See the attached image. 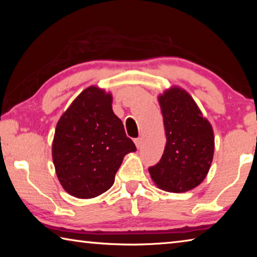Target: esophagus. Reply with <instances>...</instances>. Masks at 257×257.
<instances>
[{
    "mask_svg": "<svg viewBox=\"0 0 257 257\" xmlns=\"http://www.w3.org/2000/svg\"><path fill=\"white\" fill-rule=\"evenodd\" d=\"M135 144H136V147L139 150L142 147V138H136L135 139Z\"/></svg>",
    "mask_w": 257,
    "mask_h": 257,
    "instance_id": "obj_1",
    "label": "esophagus"
}]
</instances>
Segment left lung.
<instances>
[{
    "mask_svg": "<svg viewBox=\"0 0 257 257\" xmlns=\"http://www.w3.org/2000/svg\"><path fill=\"white\" fill-rule=\"evenodd\" d=\"M167 145L158 163L149 168L159 188L184 193L205 179L214 153V135L197 104L179 87L159 96Z\"/></svg>",
    "mask_w": 257,
    "mask_h": 257,
    "instance_id": "obj_1",
    "label": "left lung"
}]
</instances>
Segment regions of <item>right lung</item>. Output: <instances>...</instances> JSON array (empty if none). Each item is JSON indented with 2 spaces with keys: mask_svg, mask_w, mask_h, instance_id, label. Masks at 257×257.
I'll return each mask as SVG.
<instances>
[{
  "mask_svg": "<svg viewBox=\"0 0 257 257\" xmlns=\"http://www.w3.org/2000/svg\"><path fill=\"white\" fill-rule=\"evenodd\" d=\"M135 151L122 121L112 110V95L90 86L58 121L52 158L67 193L93 198L111 188L124 155Z\"/></svg>",
  "mask_w": 257,
  "mask_h": 257,
  "instance_id": "right-lung-1",
  "label": "right lung"
}]
</instances>
